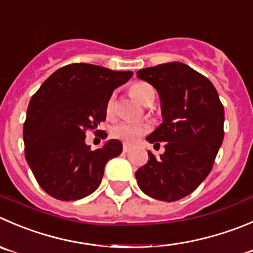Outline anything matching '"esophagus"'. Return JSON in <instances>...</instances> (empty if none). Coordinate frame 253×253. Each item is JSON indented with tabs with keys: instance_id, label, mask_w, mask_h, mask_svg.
Wrapping results in <instances>:
<instances>
[{
	"instance_id": "1",
	"label": "esophagus",
	"mask_w": 253,
	"mask_h": 253,
	"mask_svg": "<svg viewBox=\"0 0 253 253\" xmlns=\"http://www.w3.org/2000/svg\"><path fill=\"white\" fill-rule=\"evenodd\" d=\"M129 150H130V145H129V144H123V151H124V153H128Z\"/></svg>"
}]
</instances>
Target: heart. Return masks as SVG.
<instances>
[{
    "label": "heart",
    "mask_w": 253,
    "mask_h": 253,
    "mask_svg": "<svg viewBox=\"0 0 253 253\" xmlns=\"http://www.w3.org/2000/svg\"><path fill=\"white\" fill-rule=\"evenodd\" d=\"M130 93L136 100L145 104L146 99L150 94L154 93V89L150 84L144 83V82H139L131 85ZM115 112V98L114 95H110L105 104V113L108 117H113ZM149 130V126L145 124H140V123H131V122H122L118 123L112 128V135L115 139L125 141V143H133L135 141L139 136L145 134Z\"/></svg>",
    "instance_id": "1"
}]
</instances>
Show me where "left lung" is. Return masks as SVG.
Wrapping results in <instances>:
<instances>
[{
    "instance_id": "left-lung-1",
    "label": "left lung",
    "mask_w": 253,
    "mask_h": 253,
    "mask_svg": "<svg viewBox=\"0 0 253 253\" xmlns=\"http://www.w3.org/2000/svg\"><path fill=\"white\" fill-rule=\"evenodd\" d=\"M136 74L160 98L163 123L146 140L167 143L160 158L149 151L148 163L136 170V181L153 199L180 200L212 169L223 140V105L213 84L181 62L149 67Z\"/></svg>"
}]
</instances>
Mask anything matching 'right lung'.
I'll use <instances>...</instances> for the list:
<instances>
[{
    "instance_id": "obj_1",
    "label": "right lung",
    "mask_w": 253,
    "mask_h": 253,
    "mask_svg": "<svg viewBox=\"0 0 253 253\" xmlns=\"http://www.w3.org/2000/svg\"><path fill=\"white\" fill-rule=\"evenodd\" d=\"M131 76L94 64H68L31 98L23 125L26 160L48 195L74 201L98 189L105 164L122 153L123 144L110 139L92 150L85 131L104 122L108 98Z\"/></svg>"
}]
</instances>
